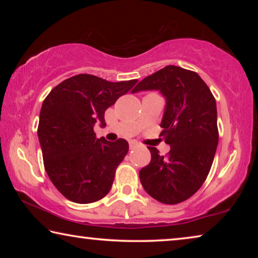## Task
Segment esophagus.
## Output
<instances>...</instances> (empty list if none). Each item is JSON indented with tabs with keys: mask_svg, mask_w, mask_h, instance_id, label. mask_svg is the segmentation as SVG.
<instances>
[{
	"mask_svg": "<svg viewBox=\"0 0 258 258\" xmlns=\"http://www.w3.org/2000/svg\"><path fill=\"white\" fill-rule=\"evenodd\" d=\"M139 145H138V142H135V141H131L130 142V149H135V148H137Z\"/></svg>",
	"mask_w": 258,
	"mask_h": 258,
	"instance_id": "34e87169",
	"label": "esophagus"
}]
</instances>
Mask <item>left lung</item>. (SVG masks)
Listing matches in <instances>:
<instances>
[{
  "mask_svg": "<svg viewBox=\"0 0 258 258\" xmlns=\"http://www.w3.org/2000/svg\"><path fill=\"white\" fill-rule=\"evenodd\" d=\"M159 90L166 98L160 137L171 146L166 156L148 147L151 160L139 173L148 195L166 205L192 197L211 171L218 143L216 101L197 73L166 66L148 76L132 92Z\"/></svg>",
  "mask_w": 258,
  "mask_h": 258,
  "instance_id": "obj_1",
  "label": "left lung"
}]
</instances>
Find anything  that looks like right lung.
<instances>
[{"mask_svg":"<svg viewBox=\"0 0 258 258\" xmlns=\"http://www.w3.org/2000/svg\"><path fill=\"white\" fill-rule=\"evenodd\" d=\"M137 83L80 74L53 87L43 101L37 134L44 168L71 202L95 203L110 191L128 143L124 139H97L94 124L106 126L104 111Z\"/></svg>","mask_w":258,"mask_h":258,"instance_id":"obj_1","label":"right lung"}]
</instances>
